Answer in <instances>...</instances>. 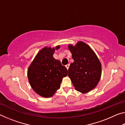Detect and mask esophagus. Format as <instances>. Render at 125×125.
Masks as SVG:
<instances>
[{
  "label": "esophagus",
  "instance_id": "1",
  "mask_svg": "<svg viewBox=\"0 0 125 125\" xmlns=\"http://www.w3.org/2000/svg\"><path fill=\"white\" fill-rule=\"evenodd\" d=\"M65 67L67 68V69H68L69 67V64H67L66 65H65Z\"/></svg>",
  "mask_w": 125,
  "mask_h": 125
}]
</instances>
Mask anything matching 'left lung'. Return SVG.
<instances>
[{"label": "left lung", "instance_id": "obj_1", "mask_svg": "<svg viewBox=\"0 0 125 125\" xmlns=\"http://www.w3.org/2000/svg\"><path fill=\"white\" fill-rule=\"evenodd\" d=\"M74 62L68 69V76L75 90L83 94L96 87L101 75V64L95 53L84 42L74 46L68 45Z\"/></svg>", "mask_w": 125, "mask_h": 125}]
</instances>
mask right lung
<instances>
[{"label":"right lung","mask_w":125,"mask_h":125,"mask_svg":"<svg viewBox=\"0 0 125 125\" xmlns=\"http://www.w3.org/2000/svg\"><path fill=\"white\" fill-rule=\"evenodd\" d=\"M54 48L45 47L38 52L27 69V77L31 88L40 96L50 98L60 88L63 78L68 75L67 69L53 56Z\"/></svg>","instance_id":"add662e5"}]
</instances>
